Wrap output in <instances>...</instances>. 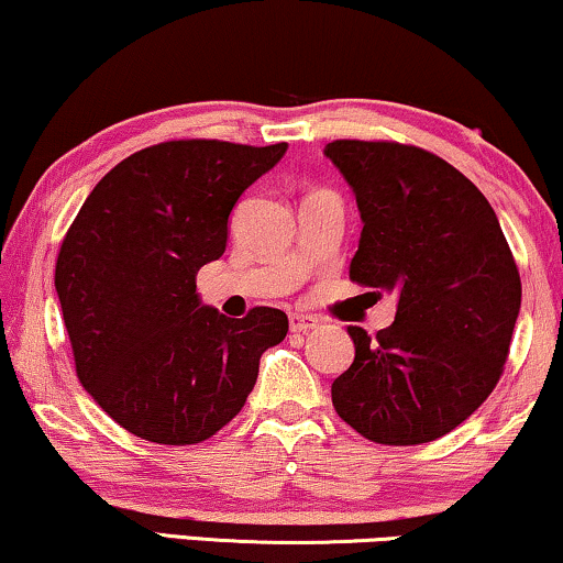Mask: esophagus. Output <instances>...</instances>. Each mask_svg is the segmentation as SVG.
<instances>
[{
    "mask_svg": "<svg viewBox=\"0 0 563 563\" xmlns=\"http://www.w3.org/2000/svg\"><path fill=\"white\" fill-rule=\"evenodd\" d=\"M316 327H319V319L316 316H306V313H290V331H296V334H300V331H313Z\"/></svg>",
    "mask_w": 563,
    "mask_h": 563,
    "instance_id": "esophagus-1",
    "label": "esophagus"
}]
</instances>
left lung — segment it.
I'll return each mask as SVG.
<instances>
[{
  "mask_svg": "<svg viewBox=\"0 0 563 563\" xmlns=\"http://www.w3.org/2000/svg\"><path fill=\"white\" fill-rule=\"evenodd\" d=\"M323 155L357 196L350 278L398 296L395 321L350 327L352 367L331 385L364 439L413 446L466 421L508 362L520 273L493 206L439 155L385 140H334Z\"/></svg>",
  "mask_w": 563,
  "mask_h": 563,
  "instance_id": "8db88e82",
  "label": "left lung"
}]
</instances>
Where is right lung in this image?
I'll return each mask as SVG.
<instances>
[{
	"mask_svg": "<svg viewBox=\"0 0 563 563\" xmlns=\"http://www.w3.org/2000/svg\"><path fill=\"white\" fill-rule=\"evenodd\" d=\"M288 145L170 140L124 157L93 186L55 263L84 390L134 437L201 443L240 413L288 316L255 306L227 319L196 275L227 250L244 188Z\"/></svg>",
	"mask_w": 563,
	"mask_h": 563,
	"instance_id": "add662e5",
	"label": "right lung"
}]
</instances>
